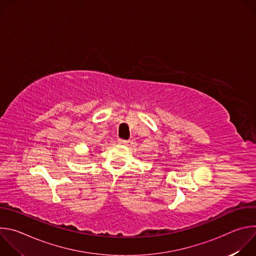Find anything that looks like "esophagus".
<instances>
[{
    "instance_id": "esophagus-1",
    "label": "esophagus",
    "mask_w": 256,
    "mask_h": 256,
    "mask_svg": "<svg viewBox=\"0 0 256 256\" xmlns=\"http://www.w3.org/2000/svg\"><path fill=\"white\" fill-rule=\"evenodd\" d=\"M118 142L120 144H128V140H122V138H120V140H118Z\"/></svg>"
}]
</instances>
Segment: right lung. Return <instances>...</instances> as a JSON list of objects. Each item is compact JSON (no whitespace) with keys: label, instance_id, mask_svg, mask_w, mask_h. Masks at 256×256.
<instances>
[{"label":"right lung","instance_id":"right-lung-1","mask_svg":"<svg viewBox=\"0 0 256 256\" xmlns=\"http://www.w3.org/2000/svg\"><path fill=\"white\" fill-rule=\"evenodd\" d=\"M91 154H92V153H91Z\"/></svg>","mask_w":256,"mask_h":256}]
</instances>
